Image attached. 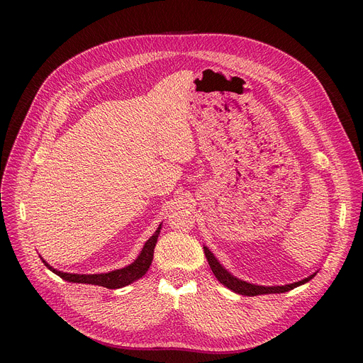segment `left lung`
<instances>
[{"label":"left lung","instance_id":"8db88e82","mask_svg":"<svg viewBox=\"0 0 363 363\" xmlns=\"http://www.w3.org/2000/svg\"><path fill=\"white\" fill-rule=\"evenodd\" d=\"M203 252H205V257L206 260H208V264L214 273V276L218 279V281L221 284H224L225 287H228L230 290H233L234 293H238V294H242V296H258V294H272V293H286L289 290H293L294 287H298L307 281L312 280L316 273L310 274L308 277L300 280V281H296V283H291V284H286V286H257V284H251V283H247V281H242L240 279H237L235 276H233L231 273H228L220 263L217 258L214 257V254L203 247Z\"/></svg>","mask_w":363,"mask_h":363}]
</instances>
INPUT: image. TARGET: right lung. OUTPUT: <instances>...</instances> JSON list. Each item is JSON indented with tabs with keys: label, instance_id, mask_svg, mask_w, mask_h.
Listing matches in <instances>:
<instances>
[{
	"label": "right lung",
	"instance_id": "obj_1",
	"mask_svg": "<svg viewBox=\"0 0 363 363\" xmlns=\"http://www.w3.org/2000/svg\"><path fill=\"white\" fill-rule=\"evenodd\" d=\"M161 227L162 224H160L158 230L155 231V234L145 242L140 254L138 255L136 260L119 270H113L109 273H100V274H72V273H63L59 272L56 269L51 267L45 260H43L44 266L53 272L55 274H57L59 277H62L66 281L70 283H83V284H94V286H101V287H106V289H121L125 287L136 280H139L142 276L146 274L152 260H153V250L155 245H157L158 241V235L161 233Z\"/></svg>",
	"mask_w": 363,
	"mask_h": 363
}]
</instances>
